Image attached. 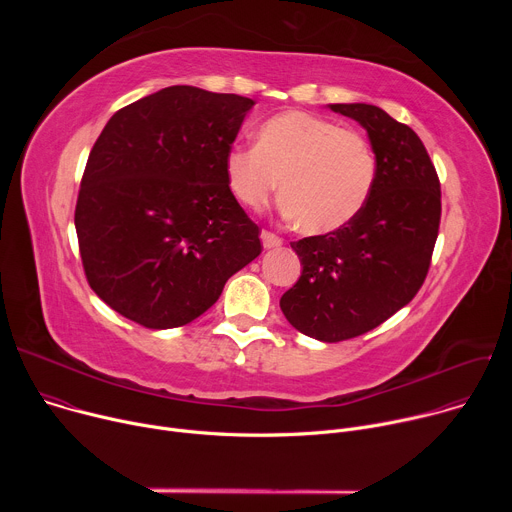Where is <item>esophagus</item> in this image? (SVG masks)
Listing matches in <instances>:
<instances>
[{
	"mask_svg": "<svg viewBox=\"0 0 512 512\" xmlns=\"http://www.w3.org/2000/svg\"><path fill=\"white\" fill-rule=\"evenodd\" d=\"M261 243H263L265 249H277V247H281L283 241L277 235L269 233V231H261Z\"/></svg>",
	"mask_w": 512,
	"mask_h": 512,
	"instance_id": "34e87169",
	"label": "esophagus"
}]
</instances>
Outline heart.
I'll use <instances>...</instances> for the list:
<instances>
[{"mask_svg":"<svg viewBox=\"0 0 512 512\" xmlns=\"http://www.w3.org/2000/svg\"><path fill=\"white\" fill-rule=\"evenodd\" d=\"M225 176L249 210L265 208L281 182L285 216L322 235L348 225L369 202L377 158L358 131L306 111H283L257 127L255 148L227 154Z\"/></svg>","mask_w":512,"mask_h":512,"instance_id":"1","label":"heart"}]
</instances>
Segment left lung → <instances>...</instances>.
<instances>
[{"label": "left lung", "mask_w": 512, "mask_h": 512, "mask_svg": "<svg viewBox=\"0 0 512 512\" xmlns=\"http://www.w3.org/2000/svg\"><path fill=\"white\" fill-rule=\"evenodd\" d=\"M328 107L367 131L377 180L348 225L291 243L304 269L279 306L302 334L340 342L377 328L415 298L440 229L442 192L411 127L367 103Z\"/></svg>", "instance_id": "8db88e82"}]
</instances>
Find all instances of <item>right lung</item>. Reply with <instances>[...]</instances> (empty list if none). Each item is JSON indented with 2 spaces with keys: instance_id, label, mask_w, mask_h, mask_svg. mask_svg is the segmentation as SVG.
Masks as SVG:
<instances>
[{
  "instance_id": "right-lung-1",
  "label": "right lung",
  "mask_w": 512,
  "mask_h": 512,
  "mask_svg": "<svg viewBox=\"0 0 512 512\" xmlns=\"http://www.w3.org/2000/svg\"><path fill=\"white\" fill-rule=\"evenodd\" d=\"M255 101L176 85L117 111L75 210L83 267L117 314L166 330L202 316L261 253L225 160Z\"/></svg>"
}]
</instances>
